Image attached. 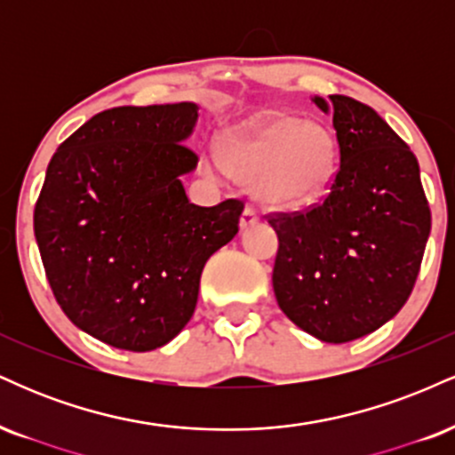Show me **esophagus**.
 Segmentation results:
<instances>
[{"label": "esophagus", "instance_id": "esophagus-1", "mask_svg": "<svg viewBox=\"0 0 455 455\" xmlns=\"http://www.w3.org/2000/svg\"><path fill=\"white\" fill-rule=\"evenodd\" d=\"M259 222V212L254 210V207H245L243 213H242V220H239V224H242V228H248L252 227V224Z\"/></svg>", "mask_w": 455, "mask_h": 455}]
</instances>
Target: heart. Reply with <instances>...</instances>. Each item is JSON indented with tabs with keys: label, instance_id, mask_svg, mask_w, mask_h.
Segmentation results:
<instances>
[{
	"label": "heart",
	"instance_id": "heart-1",
	"mask_svg": "<svg viewBox=\"0 0 455 455\" xmlns=\"http://www.w3.org/2000/svg\"><path fill=\"white\" fill-rule=\"evenodd\" d=\"M222 160L239 181L254 186L260 201L301 207L315 201L331 180L336 143L323 124L275 115L228 134Z\"/></svg>",
	"mask_w": 455,
	"mask_h": 455
}]
</instances>
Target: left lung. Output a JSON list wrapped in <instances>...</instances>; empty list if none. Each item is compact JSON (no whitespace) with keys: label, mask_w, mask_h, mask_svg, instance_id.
<instances>
[{"label":"left lung","mask_w":455,"mask_h":455,"mask_svg":"<svg viewBox=\"0 0 455 455\" xmlns=\"http://www.w3.org/2000/svg\"><path fill=\"white\" fill-rule=\"evenodd\" d=\"M312 100L333 115L340 164L321 203L267 216L278 235L271 282L297 327L342 344L406 304L432 218L415 154L374 108L348 96Z\"/></svg>","instance_id":"1"}]
</instances>
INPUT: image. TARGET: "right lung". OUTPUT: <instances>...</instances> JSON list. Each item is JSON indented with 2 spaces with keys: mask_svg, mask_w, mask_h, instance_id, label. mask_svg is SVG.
Returning <instances> with one entry per match:
<instances>
[{
  "mask_svg": "<svg viewBox=\"0 0 455 455\" xmlns=\"http://www.w3.org/2000/svg\"><path fill=\"white\" fill-rule=\"evenodd\" d=\"M195 102L93 115L49 162L34 233L51 289L78 329L124 351L171 342L195 315L207 259L239 231L243 203L188 201L180 177Z\"/></svg>",
  "mask_w": 455,
  "mask_h": 455,
  "instance_id": "1",
  "label": "right lung"
}]
</instances>
